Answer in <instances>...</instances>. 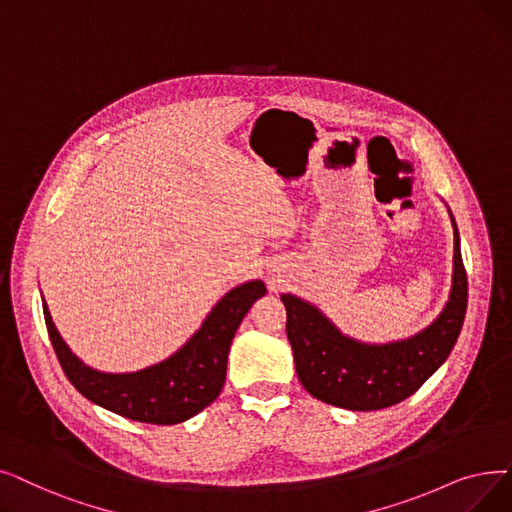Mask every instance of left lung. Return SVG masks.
Here are the masks:
<instances>
[{
	"label": "left lung",
	"mask_w": 512,
	"mask_h": 512,
	"mask_svg": "<svg viewBox=\"0 0 512 512\" xmlns=\"http://www.w3.org/2000/svg\"><path fill=\"white\" fill-rule=\"evenodd\" d=\"M286 307L297 376L320 402L347 410H381L404 402L446 362L456 345L469 301V282L454 224V278L450 301L437 320L406 341L366 345L335 328L322 311L295 295H280Z\"/></svg>",
	"instance_id": "left-lung-1"
}]
</instances>
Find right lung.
<instances>
[{
    "label": "right lung",
    "mask_w": 512,
    "mask_h": 512,
    "mask_svg": "<svg viewBox=\"0 0 512 512\" xmlns=\"http://www.w3.org/2000/svg\"><path fill=\"white\" fill-rule=\"evenodd\" d=\"M265 293L268 288L261 280L232 288L180 351L161 364L125 374H110L85 366L62 341L46 301H43V318L66 379L83 397L131 420L150 422V425H177L215 402L226 383L228 351L236 330L251 305Z\"/></svg>",
    "instance_id": "right-lung-1"
}]
</instances>
